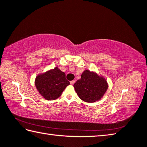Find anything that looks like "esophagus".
<instances>
[{
	"label": "esophagus",
	"instance_id": "34e87169",
	"mask_svg": "<svg viewBox=\"0 0 147 147\" xmlns=\"http://www.w3.org/2000/svg\"><path fill=\"white\" fill-rule=\"evenodd\" d=\"M74 82H75V81H74V80H72V81H71V82H70L71 85H74Z\"/></svg>",
	"mask_w": 147,
	"mask_h": 147
}]
</instances>
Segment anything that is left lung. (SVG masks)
I'll use <instances>...</instances> for the list:
<instances>
[{"mask_svg":"<svg viewBox=\"0 0 147 147\" xmlns=\"http://www.w3.org/2000/svg\"><path fill=\"white\" fill-rule=\"evenodd\" d=\"M78 96L83 101L94 102L104 96L108 87L104 78L94 72L85 70L82 74L81 79L74 84Z\"/></svg>","mask_w":147,"mask_h":147,"instance_id":"left-lung-1","label":"left lung"}]
</instances>
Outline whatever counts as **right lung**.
Instances as JSON below:
<instances>
[{"instance_id":"right-lung-1","label":"right lung","mask_w":147,"mask_h":147,"mask_svg":"<svg viewBox=\"0 0 147 147\" xmlns=\"http://www.w3.org/2000/svg\"><path fill=\"white\" fill-rule=\"evenodd\" d=\"M70 83L65 79V74L56 67L53 69L37 75L35 85L39 94L48 100H55L61 96Z\"/></svg>"}]
</instances>
